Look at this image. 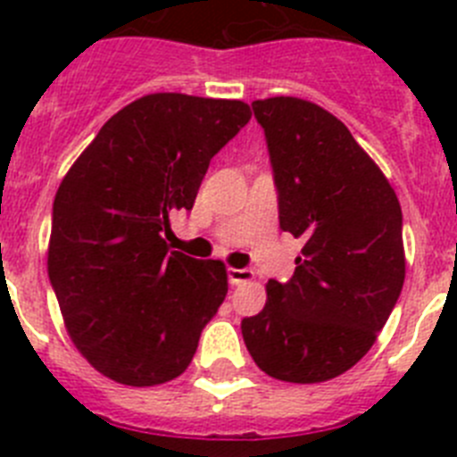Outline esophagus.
<instances>
[{"mask_svg":"<svg viewBox=\"0 0 457 457\" xmlns=\"http://www.w3.org/2000/svg\"><path fill=\"white\" fill-rule=\"evenodd\" d=\"M252 278H253V272H252V270H237V268H228V281H231L233 286L247 284V281H252Z\"/></svg>","mask_w":457,"mask_h":457,"instance_id":"1","label":"esophagus"}]
</instances>
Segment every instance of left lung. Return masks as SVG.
<instances>
[{
	"instance_id": "obj_1",
	"label": "left lung",
	"mask_w": 457,
	"mask_h": 457,
	"mask_svg": "<svg viewBox=\"0 0 457 457\" xmlns=\"http://www.w3.org/2000/svg\"><path fill=\"white\" fill-rule=\"evenodd\" d=\"M278 192V224L304 240L293 277L270 278L268 302L242 338L274 379L338 378L370 350L405 281L403 212L386 176L320 104L253 100Z\"/></svg>"
}]
</instances>
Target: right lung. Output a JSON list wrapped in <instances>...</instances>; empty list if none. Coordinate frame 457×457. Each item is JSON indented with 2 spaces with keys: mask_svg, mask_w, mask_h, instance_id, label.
Listing matches in <instances>:
<instances>
[{
  "mask_svg": "<svg viewBox=\"0 0 457 457\" xmlns=\"http://www.w3.org/2000/svg\"><path fill=\"white\" fill-rule=\"evenodd\" d=\"M249 119L242 100L148 93L63 176L47 274L68 337L104 378L155 386L192 361L228 277L221 261L169 249V215L192 210L212 155Z\"/></svg>",
  "mask_w": 457,
  "mask_h": 457,
  "instance_id": "right-lung-1",
  "label": "right lung"
}]
</instances>
